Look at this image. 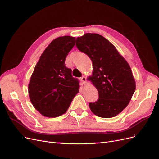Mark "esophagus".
Here are the masks:
<instances>
[{"instance_id":"1","label":"esophagus","mask_w":159,"mask_h":159,"mask_svg":"<svg viewBox=\"0 0 159 159\" xmlns=\"http://www.w3.org/2000/svg\"><path fill=\"white\" fill-rule=\"evenodd\" d=\"M81 81H82L83 84H85L86 83V78H85V77H84V76L81 77Z\"/></svg>"}]
</instances>
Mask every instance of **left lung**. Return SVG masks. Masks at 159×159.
<instances>
[{"label":"left lung","instance_id":"left-lung-1","mask_svg":"<svg viewBox=\"0 0 159 159\" xmlns=\"http://www.w3.org/2000/svg\"><path fill=\"white\" fill-rule=\"evenodd\" d=\"M76 47L92 61L93 70L88 79L98 89L99 98L89 103L91 111L103 118L116 116L127 106L136 88L127 61L98 34L86 33L77 38Z\"/></svg>","mask_w":159,"mask_h":159}]
</instances>
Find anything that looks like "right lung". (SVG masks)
<instances>
[{"instance_id":"right-lung-1","label":"right lung","mask_w":159,"mask_h":159,"mask_svg":"<svg viewBox=\"0 0 159 159\" xmlns=\"http://www.w3.org/2000/svg\"><path fill=\"white\" fill-rule=\"evenodd\" d=\"M75 42V38L69 36L54 39L42 53L32 74L28 85L30 102L45 117L64 114L79 92V80L73 78L71 70L65 66Z\"/></svg>"}]
</instances>
